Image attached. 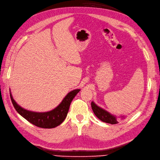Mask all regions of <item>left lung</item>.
I'll return each instance as SVG.
<instances>
[{
    "mask_svg": "<svg viewBox=\"0 0 160 160\" xmlns=\"http://www.w3.org/2000/svg\"><path fill=\"white\" fill-rule=\"evenodd\" d=\"M91 106L96 116H97L99 120H101V121L106 123H109L112 124V125H114V124H117L118 122V118L123 120L127 117V116L125 115H120L119 116H117L114 114H112V113L108 112L107 110L99 107V106L96 104L94 101H92Z\"/></svg>",
    "mask_w": 160,
    "mask_h": 160,
    "instance_id": "1",
    "label": "left lung"
}]
</instances>
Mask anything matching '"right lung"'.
I'll use <instances>...</instances> for the list:
<instances>
[{"label": "right lung", "instance_id": "1", "mask_svg": "<svg viewBox=\"0 0 160 160\" xmlns=\"http://www.w3.org/2000/svg\"><path fill=\"white\" fill-rule=\"evenodd\" d=\"M80 90V89H76L70 91L63 98L58 106L51 111L45 112H33L22 108L14 100L11 92L10 97L14 108L24 118L38 127L51 129L61 125L65 120L68 114L71 102Z\"/></svg>", "mask_w": 160, "mask_h": 160}]
</instances>
